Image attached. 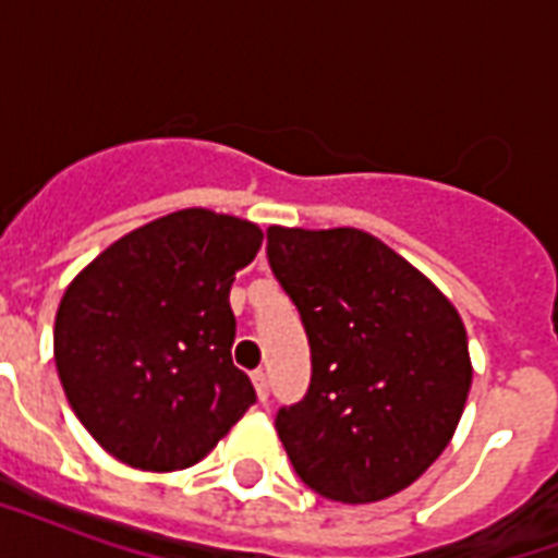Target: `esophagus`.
<instances>
[{"instance_id": "obj_1", "label": "esophagus", "mask_w": 558, "mask_h": 558, "mask_svg": "<svg viewBox=\"0 0 558 558\" xmlns=\"http://www.w3.org/2000/svg\"><path fill=\"white\" fill-rule=\"evenodd\" d=\"M252 381H254V390H257V397H260V402H266V399H269V376H266V371H254Z\"/></svg>"}]
</instances>
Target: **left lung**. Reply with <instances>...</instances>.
<instances>
[{"label":"left lung","instance_id":"1","mask_svg":"<svg viewBox=\"0 0 558 558\" xmlns=\"http://www.w3.org/2000/svg\"><path fill=\"white\" fill-rule=\"evenodd\" d=\"M266 257L310 341L304 399L275 428L324 498L371 504L440 458L469 385L466 330L432 280L359 228L271 226Z\"/></svg>","mask_w":558,"mask_h":558}]
</instances>
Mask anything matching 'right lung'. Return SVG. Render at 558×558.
Returning <instances> with one entry per match:
<instances>
[{
    "label": "right lung",
    "instance_id": "right-lung-1",
    "mask_svg": "<svg viewBox=\"0 0 558 558\" xmlns=\"http://www.w3.org/2000/svg\"><path fill=\"white\" fill-rule=\"evenodd\" d=\"M260 243L254 222L177 210L121 236L69 283L57 373L112 458L147 472L187 469L257 402L231 362L228 292Z\"/></svg>",
    "mask_w": 558,
    "mask_h": 558
}]
</instances>
